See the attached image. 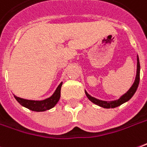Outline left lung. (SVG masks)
Returning <instances> with one entry per match:
<instances>
[{
  "label": "left lung",
  "instance_id": "left-lung-1",
  "mask_svg": "<svg viewBox=\"0 0 147 147\" xmlns=\"http://www.w3.org/2000/svg\"><path fill=\"white\" fill-rule=\"evenodd\" d=\"M139 79H140V63H139L138 56H137V71H136V76H135L134 84H132V86L130 88V89L125 94H123L122 96H120L119 98L111 100V101H105V100H101V99H98V98L91 96L86 91H85V94L87 95V97L89 98V100L96 105L103 107V108H107V109L108 108H115V107H117L123 104L124 102L129 101L132 98V96L134 95L135 91H137L138 84H139Z\"/></svg>",
  "mask_w": 147,
  "mask_h": 147
}]
</instances>
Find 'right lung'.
<instances>
[{
    "label": "right lung",
    "mask_w": 147,
    "mask_h": 147,
    "mask_svg": "<svg viewBox=\"0 0 147 147\" xmlns=\"http://www.w3.org/2000/svg\"><path fill=\"white\" fill-rule=\"evenodd\" d=\"M63 82H61L57 87L56 91L49 98L43 99V100H31V99H24V98L17 97L14 95V97L16 101L20 103V105L26 107L28 109L33 111H45L47 110L52 109L58 102L60 98V90L62 87Z\"/></svg>",
    "instance_id": "1"
}]
</instances>
